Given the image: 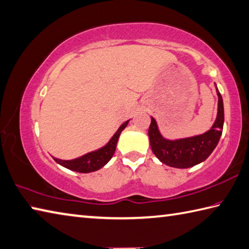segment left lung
Returning a JSON list of instances; mask_svg holds the SVG:
<instances>
[{"label": "left lung", "instance_id": "obj_1", "mask_svg": "<svg viewBox=\"0 0 249 249\" xmlns=\"http://www.w3.org/2000/svg\"><path fill=\"white\" fill-rule=\"evenodd\" d=\"M218 115L211 129L202 135L178 140H166L161 136L156 120L151 117L148 136L153 153L162 163L178 169H187L205 161L218 144L224 123L223 100L219 90Z\"/></svg>", "mask_w": 249, "mask_h": 249}]
</instances>
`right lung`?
I'll list each match as a JSON object with an SVG mask.
<instances>
[{"label":"right lung","instance_id":"right-lung-1","mask_svg":"<svg viewBox=\"0 0 249 249\" xmlns=\"http://www.w3.org/2000/svg\"><path fill=\"white\" fill-rule=\"evenodd\" d=\"M127 124L128 121H126L125 123L122 124L120 128L117 129V132L113 135L110 142L105 147L98 149L96 151L86 153L85 156H81L74 160H60L56 159V158H53V159L58 164L64 166V168L75 172H79V173H89V172L101 169L102 166H105L110 161L113 155H114L117 140H119L122 130L127 126Z\"/></svg>","mask_w":249,"mask_h":249}]
</instances>
